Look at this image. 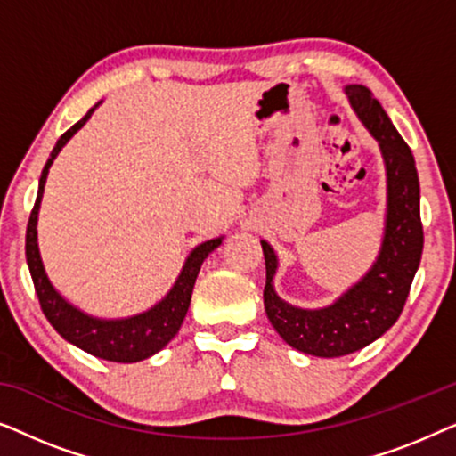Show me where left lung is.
<instances>
[{
  "label": "left lung",
  "mask_w": 456,
  "mask_h": 456,
  "mask_svg": "<svg viewBox=\"0 0 456 456\" xmlns=\"http://www.w3.org/2000/svg\"><path fill=\"white\" fill-rule=\"evenodd\" d=\"M346 95L365 126L379 141L388 174V217L376 265L332 307L305 311L284 303L273 292L276 255L267 242H261L265 257V314L290 346L315 357L354 353L395 326L407 303L423 251L419 178L413 153L367 86H346Z\"/></svg>",
  "instance_id": "8db88e82"
}]
</instances>
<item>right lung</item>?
Returning <instances> with one entry per match:
<instances>
[{
	"label": "right lung",
	"instance_id": "right-lung-1",
	"mask_svg": "<svg viewBox=\"0 0 456 456\" xmlns=\"http://www.w3.org/2000/svg\"><path fill=\"white\" fill-rule=\"evenodd\" d=\"M91 108L86 111L85 118L66 130L60 136V141L55 142L52 155H49L45 167H43L41 178H39V192H37L35 208L30 211L28 226H27V264L30 270V278H33L37 298H39L41 311L45 314L47 322L52 323L61 338H66L72 345H77L83 351L91 353L93 357L105 359V361H116V363H136L151 357L158 351H161L167 342H170L180 330L186 311L191 305L192 286H195L197 273L201 270L203 259L214 251L216 247H220L222 239H214L199 245L195 251L189 255L186 264L180 272V276L174 284V289L167 292L164 301L155 305L153 309L145 311V314L128 317V320H116V322H105L95 320L80 314L78 309H74L72 305H68L61 298L43 270L41 257H39V247H37V214H39V203L43 197V186H45L49 166L53 164L55 155L60 153V149L66 145L68 139L89 120L93 114Z\"/></svg>",
	"mask_w": 456,
	"mask_h": 456
}]
</instances>
